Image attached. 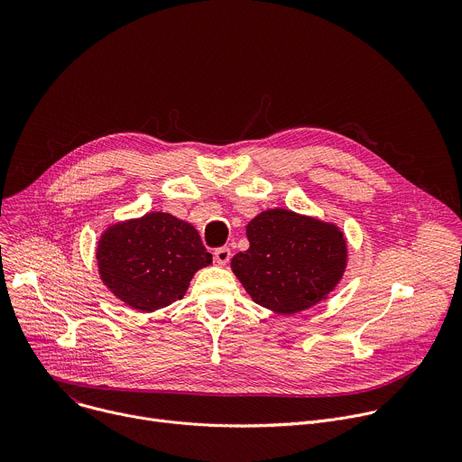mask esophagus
I'll list each match as a JSON object with an SVG mask.
<instances>
[{"mask_svg":"<svg viewBox=\"0 0 462 462\" xmlns=\"http://www.w3.org/2000/svg\"><path fill=\"white\" fill-rule=\"evenodd\" d=\"M231 259V249L229 247H218L215 249V261L220 264V266H226Z\"/></svg>","mask_w":462,"mask_h":462,"instance_id":"esophagus-1","label":"esophagus"}]
</instances>
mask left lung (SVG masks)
Returning <instances> with one entry per match:
<instances>
[{"instance_id":"1","label":"left lung","mask_w":462,"mask_h":462,"mask_svg":"<svg viewBox=\"0 0 462 462\" xmlns=\"http://www.w3.org/2000/svg\"><path fill=\"white\" fill-rule=\"evenodd\" d=\"M249 249L231 268L251 299L277 314L309 310L336 288L346 268V240L328 222L268 209L245 229Z\"/></svg>"}]
</instances>
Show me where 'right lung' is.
<instances>
[{"label":"right lung","mask_w":462,"mask_h":462,"mask_svg":"<svg viewBox=\"0 0 462 462\" xmlns=\"http://www.w3.org/2000/svg\"><path fill=\"white\" fill-rule=\"evenodd\" d=\"M97 261L102 282L117 299L153 312L181 299L213 254L190 224L156 211L110 226L100 235Z\"/></svg>","instance_id":"add662e5"}]
</instances>
